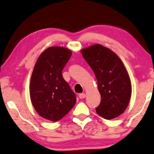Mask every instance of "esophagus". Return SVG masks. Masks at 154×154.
<instances>
[{
    "label": "esophagus",
    "instance_id": "1",
    "mask_svg": "<svg viewBox=\"0 0 154 154\" xmlns=\"http://www.w3.org/2000/svg\"><path fill=\"white\" fill-rule=\"evenodd\" d=\"M79 98L82 99V98H84L85 97H86V94H80L79 95Z\"/></svg>",
    "mask_w": 154,
    "mask_h": 154
}]
</instances>
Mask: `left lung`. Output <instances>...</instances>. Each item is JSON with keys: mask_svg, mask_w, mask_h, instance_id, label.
<instances>
[{"mask_svg": "<svg viewBox=\"0 0 154 154\" xmlns=\"http://www.w3.org/2000/svg\"><path fill=\"white\" fill-rule=\"evenodd\" d=\"M98 81L100 103L96 113L112 119L126 109L131 95V83L126 68L118 56L109 48L96 44L81 51Z\"/></svg>", "mask_w": 154, "mask_h": 154, "instance_id": "1", "label": "left lung"}]
</instances>
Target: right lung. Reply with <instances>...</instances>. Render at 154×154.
<instances>
[{
	"label": "right lung",
	"instance_id": "1",
	"mask_svg": "<svg viewBox=\"0 0 154 154\" xmlns=\"http://www.w3.org/2000/svg\"><path fill=\"white\" fill-rule=\"evenodd\" d=\"M71 56L68 49L50 47L38 58L32 73L30 95L34 109L54 122L65 116L76 102L75 94L62 75Z\"/></svg>",
	"mask_w": 154,
	"mask_h": 154
}]
</instances>
